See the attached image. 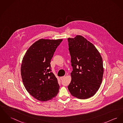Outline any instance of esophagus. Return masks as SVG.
<instances>
[{
  "mask_svg": "<svg viewBox=\"0 0 123 123\" xmlns=\"http://www.w3.org/2000/svg\"><path fill=\"white\" fill-rule=\"evenodd\" d=\"M65 77V76H62V77H60V80H62V79H64Z\"/></svg>",
  "mask_w": 123,
  "mask_h": 123,
  "instance_id": "1",
  "label": "esophagus"
}]
</instances>
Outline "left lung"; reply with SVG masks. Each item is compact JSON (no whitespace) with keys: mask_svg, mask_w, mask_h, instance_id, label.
I'll list each match as a JSON object with an SVG mask.
<instances>
[{"mask_svg":"<svg viewBox=\"0 0 123 123\" xmlns=\"http://www.w3.org/2000/svg\"><path fill=\"white\" fill-rule=\"evenodd\" d=\"M73 71L68 89L74 97L86 99L93 97L102 83L104 67L98 50L82 35L68 38Z\"/></svg>","mask_w":123,"mask_h":123,"instance_id":"obj_1","label":"left lung"}]
</instances>
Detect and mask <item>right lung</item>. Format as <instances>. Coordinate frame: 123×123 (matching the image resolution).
<instances>
[{"instance_id":"add662e5","label":"right lung","mask_w":123,"mask_h":123,"mask_svg":"<svg viewBox=\"0 0 123 123\" xmlns=\"http://www.w3.org/2000/svg\"><path fill=\"white\" fill-rule=\"evenodd\" d=\"M62 39H41L35 42L26 51L21 65V75L27 92L34 98L47 101L55 98L59 85L51 72V60Z\"/></svg>"}]
</instances>
